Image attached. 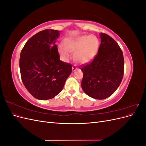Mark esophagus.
<instances>
[{"instance_id":"34e87169","label":"esophagus","mask_w":146,"mask_h":146,"mask_svg":"<svg viewBox=\"0 0 146 146\" xmlns=\"http://www.w3.org/2000/svg\"><path fill=\"white\" fill-rule=\"evenodd\" d=\"M77 69H78V68L77 67L76 65H74V66H72V69L73 71H74V70H76Z\"/></svg>"}]
</instances>
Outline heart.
Masks as SVG:
<instances>
[{"label":"heart","mask_w":146,"mask_h":146,"mask_svg":"<svg viewBox=\"0 0 146 146\" xmlns=\"http://www.w3.org/2000/svg\"><path fill=\"white\" fill-rule=\"evenodd\" d=\"M63 45L58 46L59 54L64 61L70 57V52H75L74 59L77 63L85 64L94 59L99 47L98 38L92 35H83L76 38H68Z\"/></svg>","instance_id":"heart-1"}]
</instances>
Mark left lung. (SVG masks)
<instances>
[{
  "mask_svg": "<svg viewBox=\"0 0 146 146\" xmlns=\"http://www.w3.org/2000/svg\"><path fill=\"white\" fill-rule=\"evenodd\" d=\"M101 43L91 63L82 66V90L91 98L104 99L111 96L122 82L124 59L120 47L109 35L100 34Z\"/></svg>",
  "mask_w": 146,
  "mask_h": 146,
  "instance_id": "1",
  "label": "left lung"
}]
</instances>
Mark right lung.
<instances>
[{
  "label": "right lung",
  "instance_id": "right-lung-1",
  "mask_svg": "<svg viewBox=\"0 0 146 146\" xmlns=\"http://www.w3.org/2000/svg\"><path fill=\"white\" fill-rule=\"evenodd\" d=\"M60 31L46 29L31 37L22 49L19 68L26 89L35 98H54L63 90L72 65L60 60L56 39Z\"/></svg>",
  "mask_w": 146,
  "mask_h": 146
}]
</instances>
